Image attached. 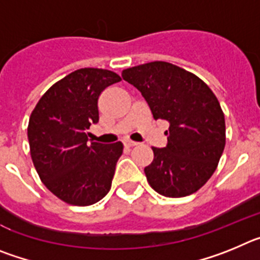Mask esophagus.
<instances>
[{"instance_id": "34e87169", "label": "esophagus", "mask_w": 260, "mask_h": 260, "mask_svg": "<svg viewBox=\"0 0 260 260\" xmlns=\"http://www.w3.org/2000/svg\"><path fill=\"white\" fill-rule=\"evenodd\" d=\"M123 144H125L126 147H134V146H138L137 142H133V141H125V142H123Z\"/></svg>"}]
</instances>
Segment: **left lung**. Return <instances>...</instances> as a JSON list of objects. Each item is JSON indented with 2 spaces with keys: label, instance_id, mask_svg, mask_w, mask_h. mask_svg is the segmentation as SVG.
Wrapping results in <instances>:
<instances>
[{
  "label": "left lung",
  "instance_id": "obj_1",
  "mask_svg": "<svg viewBox=\"0 0 260 260\" xmlns=\"http://www.w3.org/2000/svg\"><path fill=\"white\" fill-rule=\"evenodd\" d=\"M122 78L141 91L153 118L169 122L167 147H152L153 160L144 168L150 186L168 198L198 191L225 147V118L215 93L201 78L164 61L126 69Z\"/></svg>",
  "mask_w": 260,
  "mask_h": 260
}]
</instances>
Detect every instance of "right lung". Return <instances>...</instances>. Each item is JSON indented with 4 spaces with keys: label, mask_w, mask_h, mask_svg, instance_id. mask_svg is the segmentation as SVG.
Wrapping results in <instances>:
<instances>
[{
    "label": "right lung",
    "mask_w": 260,
    "mask_h": 260,
    "mask_svg": "<svg viewBox=\"0 0 260 260\" xmlns=\"http://www.w3.org/2000/svg\"><path fill=\"white\" fill-rule=\"evenodd\" d=\"M104 69L75 70L41 96L29 117V152L40 180L57 198L73 206H91L109 192L121 142H88L99 122V96L119 82Z\"/></svg>",
    "instance_id": "1"
}]
</instances>
